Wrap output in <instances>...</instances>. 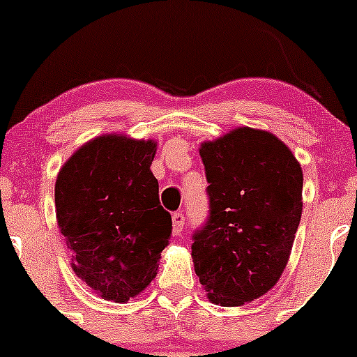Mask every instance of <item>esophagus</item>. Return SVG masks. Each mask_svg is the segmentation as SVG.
Instances as JSON below:
<instances>
[{
  "label": "esophagus",
  "mask_w": 357,
  "mask_h": 357,
  "mask_svg": "<svg viewBox=\"0 0 357 357\" xmlns=\"http://www.w3.org/2000/svg\"><path fill=\"white\" fill-rule=\"evenodd\" d=\"M184 225V215L183 213H173V233L174 235H179L183 231Z\"/></svg>",
  "instance_id": "obj_1"
}]
</instances>
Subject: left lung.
<instances>
[{"instance_id": "obj_1", "label": "left lung", "mask_w": 357, "mask_h": 357, "mask_svg": "<svg viewBox=\"0 0 357 357\" xmlns=\"http://www.w3.org/2000/svg\"><path fill=\"white\" fill-rule=\"evenodd\" d=\"M210 196L192 235L195 272L213 304L243 305L277 284L302 216L304 176L267 130L238 127L199 147Z\"/></svg>"}]
</instances>
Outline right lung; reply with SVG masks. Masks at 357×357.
Listing matches in <instances>:
<instances>
[{
    "label": "right lung",
    "instance_id": "1",
    "mask_svg": "<svg viewBox=\"0 0 357 357\" xmlns=\"http://www.w3.org/2000/svg\"><path fill=\"white\" fill-rule=\"evenodd\" d=\"M155 146L105 134L77 149L56 178V223L72 268L105 301L141 294L169 243L173 221L151 173Z\"/></svg>",
    "mask_w": 357,
    "mask_h": 357
}]
</instances>
